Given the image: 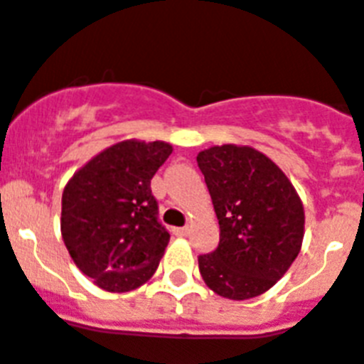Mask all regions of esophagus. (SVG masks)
Instances as JSON below:
<instances>
[{
    "label": "esophagus",
    "instance_id": "34e87169",
    "mask_svg": "<svg viewBox=\"0 0 364 364\" xmlns=\"http://www.w3.org/2000/svg\"><path fill=\"white\" fill-rule=\"evenodd\" d=\"M175 234L176 236H188L189 227H178V229H175Z\"/></svg>",
    "mask_w": 364,
    "mask_h": 364
}]
</instances>
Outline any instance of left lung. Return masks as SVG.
<instances>
[{
    "label": "left lung",
    "mask_w": 364,
    "mask_h": 364,
    "mask_svg": "<svg viewBox=\"0 0 364 364\" xmlns=\"http://www.w3.org/2000/svg\"><path fill=\"white\" fill-rule=\"evenodd\" d=\"M197 164L219 221L218 249L199 257L204 283L236 301L260 296L299 255L301 199L283 171L251 146H210Z\"/></svg>",
    "instance_id": "obj_1"
}]
</instances>
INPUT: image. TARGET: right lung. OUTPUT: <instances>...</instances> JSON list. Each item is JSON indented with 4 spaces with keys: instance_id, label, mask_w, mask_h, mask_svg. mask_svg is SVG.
I'll return each mask as SVG.
<instances>
[{
    "instance_id": "add662e5",
    "label": "right lung",
    "mask_w": 364,
    "mask_h": 364,
    "mask_svg": "<svg viewBox=\"0 0 364 364\" xmlns=\"http://www.w3.org/2000/svg\"><path fill=\"white\" fill-rule=\"evenodd\" d=\"M173 152L165 141L126 139L74 173L61 200V234L81 273L107 292H130L154 275L169 232L150 180Z\"/></svg>"
}]
</instances>
